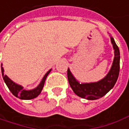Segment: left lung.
<instances>
[{
  "mask_svg": "<svg viewBox=\"0 0 129 129\" xmlns=\"http://www.w3.org/2000/svg\"><path fill=\"white\" fill-rule=\"evenodd\" d=\"M111 42L114 50V58L110 71L104 79L98 82L80 84L76 81L70 70H67V78L70 86L78 96L87 100H96L103 97L112 88L116 83L119 74V49L113 38L111 37Z\"/></svg>",
  "mask_w": 129,
  "mask_h": 129,
  "instance_id": "8db88e82",
  "label": "left lung"
}]
</instances>
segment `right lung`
<instances>
[{
  "instance_id": "1",
  "label": "right lung",
  "mask_w": 129,
  "mask_h": 129,
  "mask_svg": "<svg viewBox=\"0 0 129 129\" xmlns=\"http://www.w3.org/2000/svg\"><path fill=\"white\" fill-rule=\"evenodd\" d=\"M50 71H51V70H50L45 74V76L43 78L41 82L40 83V84H39L38 86L36 87V88H34V89L31 90H26L24 89H23V87L19 86L18 84H16L15 83H14L12 80L10 79L8 76L5 75L4 74L3 67H1V72L2 75H3V80H4L5 83H6L7 86L8 87L9 90L11 91V93L15 96L18 98L19 99H22V100H30V99H33V98H36V97L39 95V94L41 93V92L43 88L44 83H45V81L46 79V77L48 75V74L50 73Z\"/></svg>"
}]
</instances>
